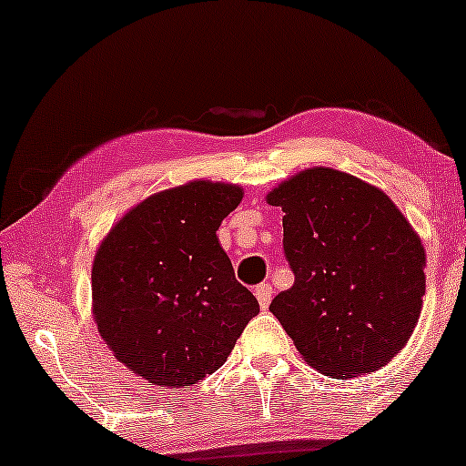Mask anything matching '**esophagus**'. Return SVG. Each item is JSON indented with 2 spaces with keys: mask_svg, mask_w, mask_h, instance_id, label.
<instances>
[{
  "mask_svg": "<svg viewBox=\"0 0 466 466\" xmlns=\"http://www.w3.org/2000/svg\"><path fill=\"white\" fill-rule=\"evenodd\" d=\"M254 295H257V301L263 309L269 308L271 303V297H273V289L269 284H258L257 289H254Z\"/></svg>",
  "mask_w": 466,
  "mask_h": 466,
  "instance_id": "34e87169",
  "label": "esophagus"
}]
</instances>
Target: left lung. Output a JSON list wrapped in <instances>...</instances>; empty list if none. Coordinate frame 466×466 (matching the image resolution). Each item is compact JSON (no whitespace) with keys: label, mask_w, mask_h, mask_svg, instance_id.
<instances>
[{"label":"left lung","mask_w":466,"mask_h":466,"mask_svg":"<svg viewBox=\"0 0 466 466\" xmlns=\"http://www.w3.org/2000/svg\"><path fill=\"white\" fill-rule=\"evenodd\" d=\"M282 208L295 284L269 309L309 367L337 380L373 373L405 348L426 290L420 235L384 190L309 167L267 193Z\"/></svg>","instance_id":"left-lung-1"}]
</instances>
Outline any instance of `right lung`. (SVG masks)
<instances>
[{"label": "right lung", "instance_id": "1", "mask_svg": "<svg viewBox=\"0 0 466 466\" xmlns=\"http://www.w3.org/2000/svg\"><path fill=\"white\" fill-rule=\"evenodd\" d=\"M239 184L193 180L133 206L101 239L93 320L112 354L148 384L184 388L225 365L258 314L220 248Z\"/></svg>", "mask_w": 466, "mask_h": 466}]
</instances>
